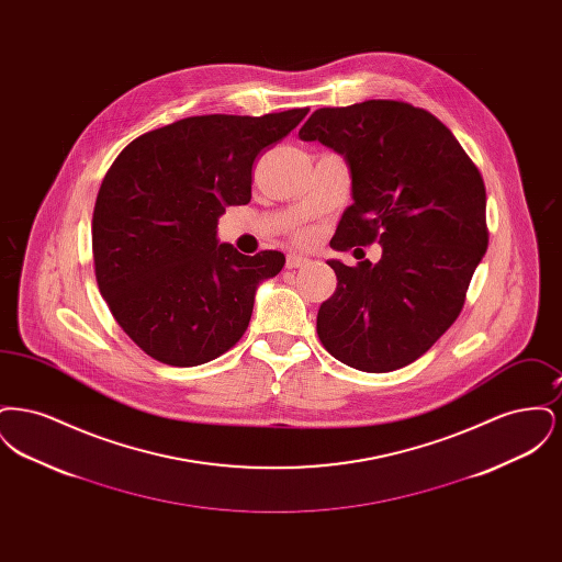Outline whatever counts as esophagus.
I'll return each mask as SVG.
<instances>
[{
  "label": "esophagus",
  "mask_w": 562,
  "mask_h": 562,
  "mask_svg": "<svg viewBox=\"0 0 562 562\" xmlns=\"http://www.w3.org/2000/svg\"><path fill=\"white\" fill-rule=\"evenodd\" d=\"M310 263V259L305 257V255H296V252H291L289 257H286V268L296 269L303 268V266H307Z\"/></svg>",
  "instance_id": "obj_1"
}]
</instances>
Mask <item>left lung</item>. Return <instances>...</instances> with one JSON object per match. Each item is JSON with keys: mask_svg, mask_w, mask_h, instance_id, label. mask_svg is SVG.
<instances>
[{"mask_svg": "<svg viewBox=\"0 0 562 562\" xmlns=\"http://www.w3.org/2000/svg\"><path fill=\"white\" fill-rule=\"evenodd\" d=\"M299 138L348 164L353 204L330 246L381 244L376 263L328 261L337 289L318 310L322 346L358 371L402 369L457 321L486 252L481 172L438 117L402 101L318 109Z\"/></svg>", "mask_w": 562, "mask_h": 562, "instance_id": "left-lung-1", "label": "left lung"}]
</instances>
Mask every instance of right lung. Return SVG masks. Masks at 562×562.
Returning <instances> with one entry per match:
<instances>
[{"label": "right lung", "mask_w": 562, "mask_h": 562, "mask_svg": "<svg viewBox=\"0 0 562 562\" xmlns=\"http://www.w3.org/2000/svg\"><path fill=\"white\" fill-rule=\"evenodd\" d=\"M307 111L186 117L140 134L111 164L92 214L94 273L147 356L198 367L240 341L259 284L286 259L218 244V216L250 202L257 156Z\"/></svg>", "instance_id": "add662e5"}]
</instances>
